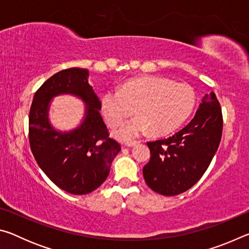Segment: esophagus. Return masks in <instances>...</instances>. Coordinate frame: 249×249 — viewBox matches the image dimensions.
Here are the masks:
<instances>
[{
	"label": "esophagus",
	"mask_w": 249,
	"mask_h": 249,
	"mask_svg": "<svg viewBox=\"0 0 249 249\" xmlns=\"http://www.w3.org/2000/svg\"><path fill=\"white\" fill-rule=\"evenodd\" d=\"M137 144H140V142H137V141H129V142H125V145L127 146V147H133V146L137 145Z\"/></svg>",
	"instance_id": "34e87169"
}]
</instances>
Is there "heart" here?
Returning <instances> with one entry per match:
<instances>
[{
  "instance_id": "1",
  "label": "heart",
  "mask_w": 249,
  "mask_h": 249,
  "mask_svg": "<svg viewBox=\"0 0 249 249\" xmlns=\"http://www.w3.org/2000/svg\"><path fill=\"white\" fill-rule=\"evenodd\" d=\"M196 92L190 84L174 82L157 75H142L129 79L121 89L111 88L101 98V107L107 123L119 126L115 132L122 141H129L151 129L156 135H166L180 127L196 107Z\"/></svg>"
}]
</instances>
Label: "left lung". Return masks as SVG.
<instances>
[{
  "label": "left lung",
  "instance_id": "left-lung-1",
  "mask_svg": "<svg viewBox=\"0 0 249 249\" xmlns=\"http://www.w3.org/2000/svg\"><path fill=\"white\" fill-rule=\"evenodd\" d=\"M221 105L214 92L202 99L196 115L171 137L148 142L150 160L142 168L146 183L159 195H180L193 187L208 169L220 145Z\"/></svg>",
  "mask_w": 249,
  "mask_h": 249
}]
</instances>
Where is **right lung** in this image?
<instances>
[{
	"label": "right lung",
	"instance_id": "right-lung-1",
	"mask_svg": "<svg viewBox=\"0 0 249 249\" xmlns=\"http://www.w3.org/2000/svg\"><path fill=\"white\" fill-rule=\"evenodd\" d=\"M89 71L70 68L54 73L36 91L29 111L28 137L32 153L46 176L71 195H88L109 174L121 145L109 138L100 114L101 101L89 81ZM71 94L86 103L84 122L70 132L54 130L49 123L51 99Z\"/></svg>",
	"mask_w": 249,
	"mask_h": 249
}]
</instances>
